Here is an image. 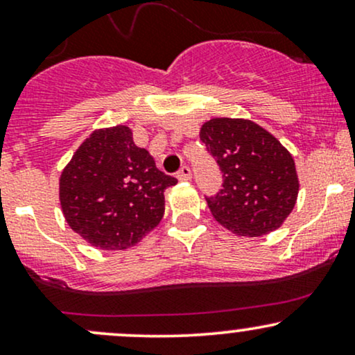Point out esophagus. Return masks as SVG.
<instances>
[{
	"mask_svg": "<svg viewBox=\"0 0 355 355\" xmlns=\"http://www.w3.org/2000/svg\"><path fill=\"white\" fill-rule=\"evenodd\" d=\"M177 178L180 182H189L190 178H191V172H190V168L187 165H183L180 170H178V173H177Z\"/></svg>",
	"mask_w": 355,
	"mask_h": 355,
	"instance_id": "34e87169",
	"label": "esophagus"
}]
</instances>
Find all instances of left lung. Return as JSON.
Instances as JSON below:
<instances>
[{
    "mask_svg": "<svg viewBox=\"0 0 355 355\" xmlns=\"http://www.w3.org/2000/svg\"><path fill=\"white\" fill-rule=\"evenodd\" d=\"M200 140L223 177L222 190L207 197L214 218L240 237L279 229L299 195L288 150L266 128L243 118H211L202 125Z\"/></svg>",
    "mask_w": 355,
    "mask_h": 355,
    "instance_id": "8db88e82",
    "label": "left lung"
}]
</instances>
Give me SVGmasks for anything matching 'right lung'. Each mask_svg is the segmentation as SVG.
Wrapping results in <instances>:
<instances>
[{
    "instance_id": "add662e5",
    "label": "right lung",
    "mask_w": 355,
    "mask_h": 355,
    "mask_svg": "<svg viewBox=\"0 0 355 355\" xmlns=\"http://www.w3.org/2000/svg\"><path fill=\"white\" fill-rule=\"evenodd\" d=\"M177 178L157 168L125 125L100 128L78 146L60 177L64 220L89 245L125 250L160 223L165 190Z\"/></svg>"
}]
</instances>
